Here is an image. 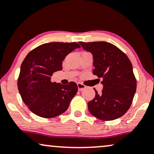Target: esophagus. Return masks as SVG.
I'll return each instance as SVG.
<instances>
[{
  "instance_id": "obj_1",
  "label": "esophagus",
  "mask_w": 154,
  "mask_h": 154,
  "mask_svg": "<svg viewBox=\"0 0 154 154\" xmlns=\"http://www.w3.org/2000/svg\"><path fill=\"white\" fill-rule=\"evenodd\" d=\"M77 87H78L79 91H83V90L86 88V86L82 84V83H77Z\"/></svg>"
}]
</instances>
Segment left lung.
<instances>
[{
  "label": "left lung",
  "instance_id": "left-lung-1",
  "mask_svg": "<svg viewBox=\"0 0 154 154\" xmlns=\"http://www.w3.org/2000/svg\"><path fill=\"white\" fill-rule=\"evenodd\" d=\"M93 56V73L101 78L102 93L88 102V110L96 118L111 121L123 116L131 106L137 82L132 65L125 53L107 42H79Z\"/></svg>",
  "mask_w": 154,
  "mask_h": 154
}]
</instances>
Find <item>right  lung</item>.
<instances>
[{
  "instance_id": "1",
  "label": "right lung",
  "mask_w": 154,
  "mask_h": 154,
  "mask_svg": "<svg viewBox=\"0 0 154 154\" xmlns=\"http://www.w3.org/2000/svg\"><path fill=\"white\" fill-rule=\"evenodd\" d=\"M80 48L77 43H45L29 53L21 65L17 82L24 103L40 117L53 118L65 112L78 91L77 84L52 82L55 72L62 70V61L72 51Z\"/></svg>"
}]
</instances>
